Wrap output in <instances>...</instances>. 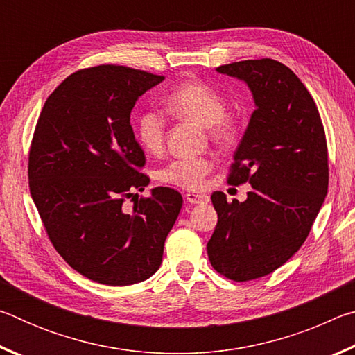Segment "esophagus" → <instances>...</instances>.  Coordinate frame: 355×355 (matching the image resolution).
Segmentation results:
<instances>
[{
    "label": "esophagus",
    "mask_w": 355,
    "mask_h": 355,
    "mask_svg": "<svg viewBox=\"0 0 355 355\" xmlns=\"http://www.w3.org/2000/svg\"><path fill=\"white\" fill-rule=\"evenodd\" d=\"M184 199L188 203H194V205H199V203H207L209 197L207 194H194V192H188L184 196Z\"/></svg>",
    "instance_id": "34e87169"
}]
</instances>
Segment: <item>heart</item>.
Masks as SVG:
<instances>
[{"label": "heart", "mask_w": 355, "mask_h": 355, "mask_svg": "<svg viewBox=\"0 0 355 355\" xmlns=\"http://www.w3.org/2000/svg\"><path fill=\"white\" fill-rule=\"evenodd\" d=\"M166 110L175 117L192 120L207 128L208 137L216 144L227 146L236 139L238 123L227 114L225 98L208 84L188 81L167 95ZM136 136L141 147L150 153L159 152L164 146L166 119L156 110H146L136 120ZM213 161L207 156L175 158L156 171V180L177 188L196 191L205 183Z\"/></svg>", "instance_id": "1"}]
</instances>
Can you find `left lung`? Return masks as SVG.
<instances>
[{"instance_id": "8db88e82", "label": "left lung", "mask_w": 355, "mask_h": 355, "mask_svg": "<svg viewBox=\"0 0 355 355\" xmlns=\"http://www.w3.org/2000/svg\"><path fill=\"white\" fill-rule=\"evenodd\" d=\"M248 83L255 100L249 127L228 171V184L250 183L248 199L211 194L218 225L207 244L211 266L248 282L274 272L307 239L329 188L326 131L313 97L274 59L218 67Z\"/></svg>"}]
</instances>
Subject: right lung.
<instances>
[{
  "mask_svg": "<svg viewBox=\"0 0 355 355\" xmlns=\"http://www.w3.org/2000/svg\"><path fill=\"white\" fill-rule=\"evenodd\" d=\"M163 80L114 64L78 70L46 98L35 125L28 180L42 224L58 254L97 284L133 285L158 271L183 205L178 191L155 188L125 207L150 182L130 114Z\"/></svg>",
  "mask_w": 355,
  "mask_h": 355,
  "instance_id": "obj_1",
  "label": "right lung"
}]
</instances>
